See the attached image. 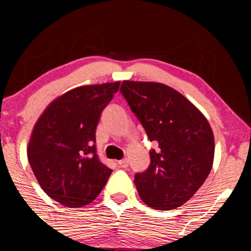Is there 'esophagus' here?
Listing matches in <instances>:
<instances>
[{
	"label": "esophagus",
	"instance_id": "esophagus-1",
	"mask_svg": "<svg viewBox=\"0 0 251 251\" xmlns=\"http://www.w3.org/2000/svg\"><path fill=\"white\" fill-rule=\"evenodd\" d=\"M118 165L120 166V168H123V169H126L128 166V160L127 159H122V160H119V162H118Z\"/></svg>",
	"mask_w": 251,
	"mask_h": 251
}]
</instances>
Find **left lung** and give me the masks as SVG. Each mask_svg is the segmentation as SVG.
<instances>
[{
    "mask_svg": "<svg viewBox=\"0 0 251 251\" xmlns=\"http://www.w3.org/2000/svg\"><path fill=\"white\" fill-rule=\"evenodd\" d=\"M120 92L149 139L158 143L157 151H150L148 170L134 176L138 194L146 205L157 210L183 205L212 169L211 126L194 103L164 83L125 80Z\"/></svg>",
    "mask_w": 251,
    "mask_h": 251,
    "instance_id": "left-lung-1",
    "label": "left lung"
}]
</instances>
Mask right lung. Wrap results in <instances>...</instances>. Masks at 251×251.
I'll return each instance as SVG.
<instances>
[{"label": "right lung", "mask_w": 251, "mask_h": 251, "mask_svg": "<svg viewBox=\"0 0 251 251\" xmlns=\"http://www.w3.org/2000/svg\"><path fill=\"white\" fill-rule=\"evenodd\" d=\"M119 86L116 81L71 89L34 125L27 149L30 168L43 191L67 208L92 203L112 174L98 158L96 129Z\"/></svg>", "instance_id": "right-lung-1"}]
</instances>
